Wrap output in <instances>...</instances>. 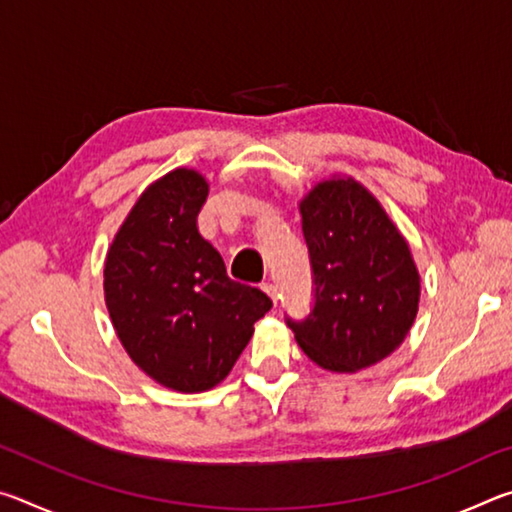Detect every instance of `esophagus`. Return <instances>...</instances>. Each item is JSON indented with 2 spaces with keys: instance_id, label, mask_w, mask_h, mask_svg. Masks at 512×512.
Returning a JSON list of instances; mask_svg holds the SVG:
<instances>
[{
  "instance_id": "1",
  "label": "esophagus",
  "mask_w": 512,
  "mask_h": 512,
  "mask_svg": "<svg viewBox=\"0 0 512 512\" xmlns=\"http://www.w3.org/2000/svg\"><path fill=\"white\" fill-rule=\"evenodd\" d=\"M262 289H264V291L268 293V298H271V300H273V305H277V287H275V284H271V282H266Z\"/></svg>"
}]
</instances>
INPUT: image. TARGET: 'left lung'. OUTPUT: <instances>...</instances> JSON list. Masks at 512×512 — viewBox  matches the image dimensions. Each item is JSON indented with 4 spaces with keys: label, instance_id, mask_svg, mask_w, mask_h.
<instances>
[{
    "label": "left lung",
    "instance_id": "1",
    "mask_svg": "<svg viewBox=\"0 0 512 512\" xmlns=\"http://www.w3.org/2000/svg\"><path fill=\"white\" fill-rule=\"evenodd\" d=\"M316 302L289 320L302 352L329 372L370 368L400 348L420 302L409 241L359 180H320L300 201Z\"/></svg>",
    "mask_w": 512,
    "mask_h": 512
}]
</instances>
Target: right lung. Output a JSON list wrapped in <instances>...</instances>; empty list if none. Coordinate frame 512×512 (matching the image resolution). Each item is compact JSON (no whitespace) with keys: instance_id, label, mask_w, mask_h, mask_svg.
<instances>
[{"instance_id":"obj_1","label":"right lung","mask_w":512,"mask_h":512,"mask_svg":"<svg viewBox=\"0 0 512 512\" xmlns=\"http://www.w3.org/2000/svg\"><path fill=\"white\" fill-rule=\"evenodd\" d=\"M207 192L201 171L164 173L137 198L103 264L117 339L137 368L178 393L221 384L273 307L264 291L230 280L198 232Z\"/></svg>"}]
</instances>
